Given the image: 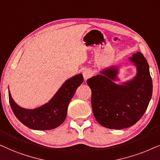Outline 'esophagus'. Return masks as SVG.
I'll use <instances>...</instances> for the list:
<instances>
[{
	"mask_svg": "<svg viewBox=\"0 0 160 160\" xmlns=\"http://www.w3.org/2000/svg\"><path fill=\"white\" fill-rule=\"evenodd\" d=\"M91 75H92V72H91V70L89 69H84L83 71H82V76H83L85 81H86L88 78H90Z\"/></svg>",
	"mask_w": 160,
	"mask_h": 160,
	"instance_id": "obj_1",
	"label": "esophagus"
}]
</instances>
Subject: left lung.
<instances>
[{
	"label": "left lung",
	"instance_id": "8db88e82",
	"mask_svg": "<svg viewBox=\"0 0 160 160\" xmlns=\"http://www.w3.org/2000/svg\"><path fill=\"white\" fill-rule=\"evenodd\" d=\"M129 61L137 70L130 80L117 83L118 66L105 68L87 80L91 89L93 115L106 128L121 129L133 126L143 116L152 98V80L146 59L137 52Z\"/></svg>",
	"mask_w": 160,
	"mask_h": 160
}]
</instances>
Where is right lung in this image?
Returning a JSON list of instances; mask_svg holds the SVG:
<instances>
[{"label":"right lung","instance_id":"1","mask_svg":"<svg viewBox=\"0 0 160 160\" xmlns=\"http://www.w3.org/2000/svg\"><path fill=\"white\" fill-rule=\"evenodd\" d=\"M83 82L82 74L68 79L50 101L34 109H25L19 106L8 91L9 103L14 114L21 123L36 130H50L60 126L65 121L67 108L77 88Z\"/></svg>","mask_w":160,"mask_h":160}]
</instances>
